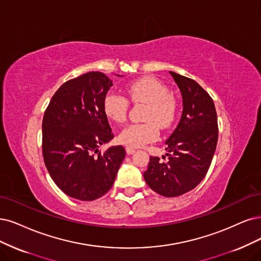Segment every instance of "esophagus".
Returning a JSON list of instances; mask_svg holds the SVG:
<instances>
[{"label":"esophagus","mask_w":261,"mask_h":261,"mask_svg":"<svg viewBox=\"0 0 261 261\" xmlns=\"http://www.w3.org/2000/svg\"><path fill=\"white\" fill-rule=\"evenodd\" d=\"M125 151H127L128 155H132V153H133L134 151H136V149L132 148V147H129V146H127V148H125Z\"/></svg>","instance_id":"obj_1"}]
</instances>
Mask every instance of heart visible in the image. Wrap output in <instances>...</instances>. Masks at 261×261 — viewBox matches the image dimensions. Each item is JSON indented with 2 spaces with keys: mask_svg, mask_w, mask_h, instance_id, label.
<instances>
[{
  "mask_svg": "<svg viewBox=\"0 0 261 261\" xmlns=\"http://www.w3.org/2000/svg\"><path fill=\"white\" fill-rule=\"evenodd\" d=\"M127 92L132 101L146 103L145 117L147 120L141 123H131L119 133V142L132 148L142 147L156 141L159 137V128L168 129L176 118V102L171 92L152 77L133 81L127 86ZM129 102L123 95L110 92L103 100V110L106 116L115 122H123L127 118Z\"/></svg>",
  "mask_w": 261,
  "mask_h": 261,
  "instance_id": "heart-1",
  "label": "heart"
}]
</instances>
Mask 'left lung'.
Returning <instances> with one entry per match:
<instances>
[{"label":"left lung","mask_w":261,"mask_h":261,"mask_svg":"<svg viewBox=\"0 0 261 261\" xmlns=\"http://www.w3.org/2000/svg\"><path fill=\"white\" fill-rule=\"evenodd\" d=\"M169 73L181 94V117L166 141L168 160L150 157L143 175L150 189L173 198L196 188L206 175L217 145L218 125L215 105L208 93L194 80Z\"/></svg>","instance_id":"obj_1"}]
</instances>
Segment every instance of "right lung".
I'll use <instances>...</instances> for the list:
<instances>
[{
    "mask_svg": "<svg viewBox=\"0 0 261 261\" xmlns=\"http://www.w3.org/2000/svg\"><path fill=\"white\" fill-rule=\"evenodd\" d=\"M112 86L101 72L83 74L56 91L44 114L45 166L55 184L71 198L93 201L104 196L125 157L121 145L99 150L114 138L103 110Z\"/></svg>",
    "mask_w": 261,
    "mask_h": 261,
    "instance_id": "obj_1",
    "label": "right lung"
}]
</instances>
